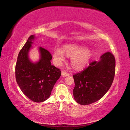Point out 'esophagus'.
Returning a JSON list of instances; mask_svg holds the SVG:
<instances>
[{"label": "esophagus", "instance_id": "esophagus-1", "mask_svg": "<svg viewBox=\"0 0 130 130\" xmlns=\"http://www.w3.org/2000/svg\"><path fill=\"white\" fill-rule=\"evenodd\" d=\"M61 74H62V76H68L70 75L69 73H67V72H66L65 71H62V73H61Z\"/></svg>", "mask_w": 130, "mask_h": 130}]
</instances>
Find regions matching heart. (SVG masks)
<instances>
[{
	"label": "heart",
	"mask_w": 130,
	"mask_h": 130,
	"mask_svg": "<svg viewBox=\"0 0 130 130\" xmlns=\"http://www.w3.org/2000/svg\"><path fill=\"white\" fill-rule=\"evenodd\" d=\"M65 54L70 57L72 67L76 69H81L86 65L93 56V52L89 49L78 46L68 45L63 47L62 50L56 48L53 51V58L57 65H60L65 60Z\"/></svg>",
	"instance_id": "1"
}]
</instances>
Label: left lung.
Returning <instances> with one entry per match:
<instances>
[{"label": "left lung", "mask_w": 130, "mask_h": 130, "mask_svg": "<svg viewBox=\"0 0 130 130\" xmlns=\"http://www.w3.org/2000/svg\"><path fill=\"white\" fill-rule=\"evenodd\" d=\"M115 73V57L106 52L99 61L90 62L89 67L73 75L74 100L81 105H89L100 100L111 87Z\"/></svg>", "instance_id": "8db88e82"}]
</instances>
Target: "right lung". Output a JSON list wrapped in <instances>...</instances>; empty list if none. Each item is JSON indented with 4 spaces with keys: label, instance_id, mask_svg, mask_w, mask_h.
I'll list each match as a JSON object with an SVG mask.
<instances>
[{
    "label": "right lung",
    "instance_id": "add662e5",
    "mask_svg": "<svg viewBox=\"0 0 130 130\" xmlns=\"http://www.w3.org/2000/svg\"><path fill=\"white\" fill-rule=\"evenodd\" d=\"M35 39L29 37L18 56L15 65V78L22 92L36 103L43 102L49 98L56 81L60 77V69L52 65V56L50 52L39 47L40 59L32 62L28 58V52Z\"/></svg>",
    "mask_w": 130,
    "mask_h": 130
}]
</instances>
